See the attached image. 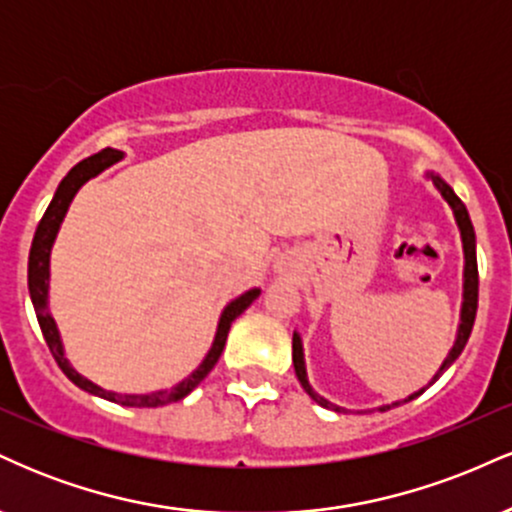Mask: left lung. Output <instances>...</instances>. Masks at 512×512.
Segmentation results:
<instances>
[{"instance_id":"8db88e82","label":"left lung","mask_w":512,"mask_h":512,"mask_svg":"<svg viewBox=\"0 0 512 512\" xmlns=\"http://www.w3.org/2000/svg\"><path fill=\"white\" fill-rule=\"evenodd\" d=\"M433 182H436V187L440 190V195L445 197V202L452 207V214H455V221L457 226H460V236H462V248H464V301H462V322H460V330H457V339H455V346L450 349L448 358L443 361V366H440L438 375L433 378V383L440 378V375L448 370L452 363H455V358L462 354L464 344H467L469 334H472V327H474V317H477V305H479V269H477V238H474V226H472V219H469L467 214V207L462 204V199L452 192V187L448 185L445 180H440L438 175H431ZM293 368H296V375L298 380H301L303 390L308 392L310 397L315 399L317 404H322V407L327 409H334V411H346L344 407H337V404H330L325 397H320L317 392L310 387L308 383V375H305V361H303V344H301V337L298 334H293ZM426 390V387H424ZM424 390L414 392V395H409L407 399H402V402H395V404H385V407H380V411H387L390 407H397V404H404V402H411V399H416L421 395Z\"/></svg>"}]
</instances>
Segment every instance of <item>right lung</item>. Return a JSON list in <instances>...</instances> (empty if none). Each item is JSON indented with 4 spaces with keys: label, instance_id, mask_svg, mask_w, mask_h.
Listing matches in <instances>:
<instances>
[{
    "label": "right lung",
    "instance_id": "1",
    "mask_svg": "<svg viewBox=\"0 0 512 512\" xmlns=\"http://www.w3.org/2000/svg\"><path fill=\"white\" fill-rule=\"evenodd\" d=\"M117 158H122L120 151L103 149V151H98V154L84 158L81 163H76V166L69 170L67 175H64L60 187H57L55 197H52L50 207L45 209L43 219H40L38 228H35V236L31 243V255H28V291H31L35 317H38V325H40V332H43V337H45V344H48L50 354L57 361V366L62 368V373L67 375L74 385H79L81 390L91 392V395H98L103 399H110V402H115V404H122V407H163V404L178 402V399L187 397L199 383H202L204 378H207V375L211 373V368H214L216 361H219L223 346H226V337H228V330H231L233 320H236V317L243 313V310L248 308V305L255 301L257 296H260V289H252L248 293H243V296L236 298V301L226 305V310H223V315L219 320V330H216L214 346H211V351L202 361V366H199L195 373L190 375V378H185L182 383L170 387V390L149 392V395H117V392H108V390H103V387L93 385L91 380L81 378V375L76 373L72 366H69L67 358H64L60 332H57L55 320H52V315L48 310L50 250H52V243H55L57 231H60V223L64 219V214H67L69 204H72V199L76 192H79V187L84 185L86 180H91L93 175L101 173V170L113 166Z\"/></svg>",
    "mask_w": 512,
    "mask_h": 512
}]
</instances>
